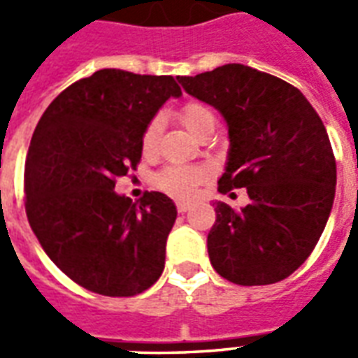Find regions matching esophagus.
Masks as SVG:
<instances>
[{"label": "esophagus", "mask_w": 358, "mask_h": 358, "mask_svg": "<svg viewBox=\"0 0 358 358\" xmlns=\"http://www.w3.org/2000/svg\"><path fill=\"white\" fill-rule=\"evenodd\" d=\"M176 209H178V213H182V215H184V213H187V210H189V203L178 201L176 203Z\"/></svg>", "instance_id": "esophagus-1"}]
</instances>
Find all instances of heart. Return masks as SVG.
<instances>
[{
  "mask_svg": "<svg viewBox=\"0 0 358 358\" xmlns=\"http://www.w3.org/2000/svg\"><path fill=\"white\" fill-rule=\"evenodd\" d=\"M180 117H182L184 126L194 134L201 126L203 120L213 117V115H210L209 109H205L199 103H187V105H184ZM159 126H161V118L159 117L153 118L145 126V132H143V138H141V145H143L145 151H151L155 148ZM203 178H205V171H201V169H195V166H169L157 176V186L161 187L164 194L172 195V197L189 199V197L195 195Z\"/></svg>",
  "mask_w": 358,
  "mask_h": 358,
  "instance_id": "heart-1",
  "label": "heart"
}]
</instances>
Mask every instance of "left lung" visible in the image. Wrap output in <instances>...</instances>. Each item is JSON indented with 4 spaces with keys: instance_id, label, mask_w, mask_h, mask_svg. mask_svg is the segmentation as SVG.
<instances>
[{
    "instance_id": "1",
    "label": "left lung",
    "mask_w": 358,
    "mask_h": 358,
    "mask_svg": "<svg viewBox=\"0 0 358 358\" xmlns=\"http://www.w3.org/2000/svg\"><path fill=\"white\" fill-rule=\"evenodd\" d=\"M176 80L226 120L218 192L249 195L240 210L215 205L210 264L234 284H276L313 253L334 205L336 159L322 120L292 84L240 63Z\"/></svg>"
}]
</instances>
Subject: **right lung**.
<instances>
[{"label": "right lung", "instance_id": "1", "mask_svg": "<svg viewBox=\"0 0 358 358\" xmlns=\"http://www.w3.org/2000/svg\"><path fill=\"white\" fill-rule=\"evenodd\" d=\"M182 90L172 76L101 69L51 101L24 166L27 217L43 251L90 292L130 297L155 284L176 220L169 195L115 192L140 163L145 126Z\"/></svg>", "mask_w": 358, "mask_h": 358}]
</instances>
